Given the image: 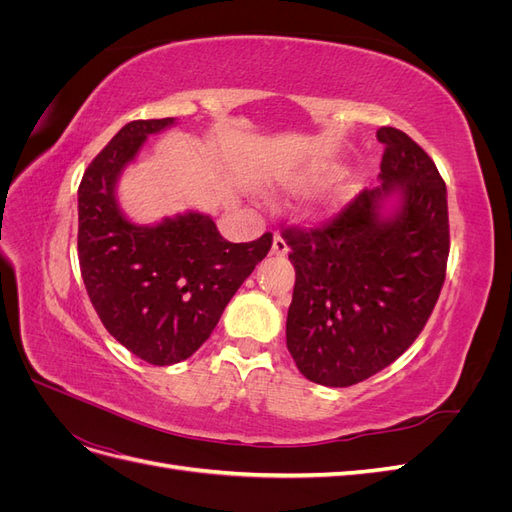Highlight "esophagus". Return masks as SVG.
Returning <instances> with one entry per match:
<instances>
[{
    "label": "esophagus",
    "instance_id": "obj_1",
    "mask_svg": "<svg viewBox=\"0 0 512 512\" xmlns=\"http://www.w3.org/2000/svg\"><path fill=\"white\" fill-rule=\"evenodd\" d=\"M271 252H273L275 256H286V254H288V243H286L280 235H275V237H273Z\"/></svg>",
    "mask_w": 512,
    "mask_h": 512
}]
</instances>
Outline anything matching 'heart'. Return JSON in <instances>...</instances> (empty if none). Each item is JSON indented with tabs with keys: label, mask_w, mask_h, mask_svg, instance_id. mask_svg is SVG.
<instances>
[{
	"label": "heart",
	"mask_w": 512,
	"mask_h": 512,
	"mask_svg": "<svg viewBox=\"0 0 512 512\" xmlns=\"http://www.w3.org/2000/svg\"><path fill=\"white\" fill-rule=\"evenodd\" d=\"M314 179H316V177H314Z\"/></svg>",
	"instance_id": "1"
}]
</instances>
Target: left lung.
Instances as JSON below:
<instances>
[{"label": "left lung", "mask_w": 512, "mask_h": 512, "mask_svg": "<svg viewBox=\"0 0 512 512\" xmlns=\"http://www.w3.org/2000/svg\"><path fill=\"white\" fill-rule=\"evenodd\" d=\"M380 185L322 228L282 232L294 265L286 346L301 374L352 386L389 367L423 331L448 260L446 185L412 138L380 128Z\"/></svg>", "instance_id": "left-lung-1"}]
</instances>
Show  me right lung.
I'll list each match as a JSON object with an SVG mask.
<instances>
[{"label":"right lung","mask_w":512,"mask_h":512,"mask_svg":"<svg viewBox=\"0 0 512 512\" xmlns=\"http://www.w3.org/2000/svg\"><path fill=\"white\" fill-rule=\"evenodd\" d=\"M173 123V117L126 123L79 185V262L91 305L106 331L151 365L185 361L203 346L273 243L271 232L230 243L198 211L153 226L126 218L117 203L123 168L147 136Z\"/></svg>","instance_id":"obj_1"}]
</instances>
